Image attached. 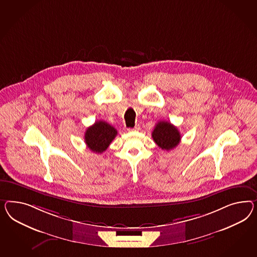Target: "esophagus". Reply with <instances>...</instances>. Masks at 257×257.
<instances>
[{
    "mask_svg": "<svg viewBox=\"0 0 257 257\" xmlns=\"http://www.w3.org/2000/svg\"><path fill=\"white\" fill-rule=\"evenodd\" d=\"M139 129H140V127H139V125H136L133 129H128L129 131H134V132H137V131H139Z\"/></svg>",
    "mask_w": 257,
    "mask_h": 257,
    "instance_id": "34e87169",
    "label": "esophagus"
}]
</instances>
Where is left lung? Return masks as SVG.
<instances>
[{"mask_svg": "<svg viewBox=\"0 0 257 257\" xmlns=\"http://www.w3.org/2000/svg\"><path fill=\"white\" fill-rule=\"evenodd\" d=\"M153 141L162 150L170 151L178 146L181 142V133L178 128L166 120L156 123L152 134Z\"/></svg>", "mask_w": 257, "mask_h": 257, "instance_id": "1", "label": "left lung"}]
</instances>
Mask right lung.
<instances>
[{
	"label": "right lung",
	"mask_w": 257,
	"mask_h": 257,
	"mask_svg": "<svg viewBox=\"0 0 257 257\" xmlns=\"http://www.w3.org/2000/svg\"><path fill=\"white\" fill-rule=\"evenodd\" d=\"M117 130L104 120L95 121L85 133V143L91 152L104 153L117 136Z\"/></svg>",
	"instance_id": "right-lung-1"
}]
</instances>
